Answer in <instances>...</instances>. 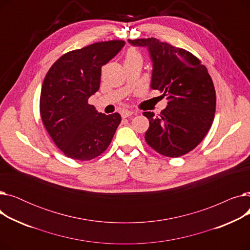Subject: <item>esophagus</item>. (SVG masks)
Returning a JSON list of instances; mask_svg holds the SVG:
<instances>
[{"instance_id":"esophagus-1","label":"esophagus","mask_w":250,"mask_h":250,"mask_svg":"<svg viewBox=\"0 0 250 250\" xmlns=\"http://www.w3.org/2000/svg\"><path fill=\"white\" fill-rule=\"evenodd\" d=\"M133 113H134V111L133 110H129V109H124V110H122V112H121V114H122V116L125 118V117H128V116H130V115H133Z\"/></svg>"}]
</instances>
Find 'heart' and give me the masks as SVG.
Instances as JSON below:
<instances>
[{
	"mask_svg": "<svg viewBox=\"0 0 250 250\" xmlns=\"http://www.w3.org/2000/svg\"><path fill=\"white\" fill-rule=\"evenodd\" d=\"M136 59H141V55L139 54V51L134 49V48H130L128 49V51L126 52V56H125V61L128 60H136ZM142 60V59H141Z\"/></svg>",
	"mask_w": 250,
	"mask_h": 250,
	"instance_id": "heart-1",
	"label": "heart"
}]
</instances>
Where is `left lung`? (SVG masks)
<instances>
[{
  "mask_svg": "<svg viewBox=\"0 0 250 250\" xmlns=\"http://www.w3.org/2000/svg\"><path fill=\"white\" fill-rule=\"evenodd\" d=\"M128 42L147 47L153 62L151 88L168 100L159 115L143 113L150 123L147 144L172 158L190 152L203 141L215 116L216 92L207 68L188 50L154 37Z\"/></svg>",
  "mask_w": 250,
  "mask_h": 250,
  "instance_id": "8db88e82",
  "label": "left lung"
}]
</instances>
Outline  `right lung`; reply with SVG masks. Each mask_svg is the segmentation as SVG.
Returning a JSON list of instances; mask_svg holds the SVG:
<instances>
[{"mask_svg":"<svg viewBox=\"0 0 250 250\" xmlns=\"http://www.w3.org/2000/svg\"><path fill=\"white\" fill-rule=\"evenodd\" d=\"M125 42L90 44L62 56L48 70L42 87L41 115L57 147L69 158L87 161L107 149L121 124L120 113H99L88 103L100 87L101 67Z\"/></svg>","mask_w":250,"mask_h":250,"instance_id":"obj_1","label":"right lung"}]
</instances>
